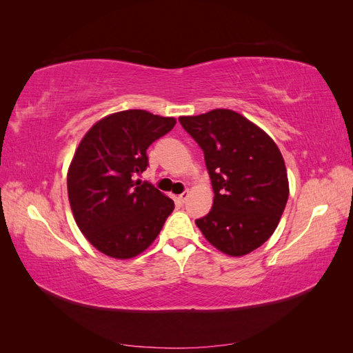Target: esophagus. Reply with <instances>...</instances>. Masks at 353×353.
<instances>
[{"label": "esophagus", "mask_w": 353, "mask_h": 353, "mask_svg": "<svg viewBox=\"0 0 353 353\" xmlns=\"http://www.w3.org/2000/svg\"><path fill=\"white\" fill-rule=\"evenodd\" d=\"M187 199H188V191H184L183 194L176 196V200H178L179 205H184V203H185V200H187Z\"/></svg>", "instance_id": "esophagus-1"}]
</instances>
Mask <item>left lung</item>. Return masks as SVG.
Returning <instances> with one entry per match:
<instances>
[{
  "instance_id": "obj_1",
  "label": "left lung",
  "mask_w": 353,
  "mask_h": 353,
  "mask_svg": "<svg viewBox=\"0 0 353 353\" xmlns=\"http://www.w3.org/2000/svg\"><path fill=\"white\" fill-rule=\"evenodd\" d=\"M181 125L205 152L213 206L196 225L228 256H244L268 240L288 199V178L279 145L248 117L215 109L181 116Z\"/></svg>"
}]
</instances>
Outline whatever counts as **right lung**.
Segmentation results:
<instances>
[{
    "label": "right lung",
    "mask_w": 353,
    "mask_h": 353,
    "mask_svg": "<svg viewBox=\"0 0 353 353\" xmlns=\"http://www.w3.org/2000/svg\"><path fill=\"white\" fill-rule=\"evenodd\" d=\"M175 117L132 109L104 116L83 135L68 169L74 222L95 249L114 259L135 258L159 236L174 201L135 176L147 148L175 126Z\"/></svg>",
    "instance_id": "obj_1"
}]
</instances>
